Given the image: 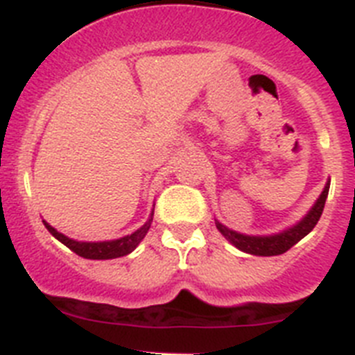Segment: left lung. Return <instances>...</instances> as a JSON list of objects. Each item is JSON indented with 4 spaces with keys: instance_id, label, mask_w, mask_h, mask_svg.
<instances>
[{
    "instance_id": "1",
    "label": "left lung",
    "mask_w": 355,
    "mask_h": 355,
    "mask_svg": "<svg viewBox=\"0 0 355 355\" xmlns=\"http://www.w3.org/2000/svg\"><path fill=\"white\" fill-rule=\"evenodd\" d=\"M329 187L330 180L327 181L325 189L320 193V198L316 199L313 208L305 214L304 219H300L298 223L289 226V228L282 230L280 233H272V235H246V233H239L235 230H230L228 226H224L217 219H215V226L223 233L224 239L230 241V244H233L237 250L244 251V253H250V255L257 257L282 255V253H286L287 250L295 246L296 242L302 241L305 235L313 232V228L318 224L320 217H322L323 208H325Z\"/></svg>"
}]
</instances>
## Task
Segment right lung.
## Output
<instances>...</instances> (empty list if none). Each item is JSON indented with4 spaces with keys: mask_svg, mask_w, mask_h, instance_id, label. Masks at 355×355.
I'll use <instances>...</instances> for the list:
<instances>
[{
    "mask_svg": "<svg viewBox=\"0 0 355 355\" xmlns=\"http://www.w3.org/2000/svg\"><path fill=\"white\" fill-rule=\"evenodd\" d=\"M153 214L147 219V223L138 228L136 232H132L131 235H125V237L114 239V241H100V242H83V241H73V239L66 237L64 233L57 232L53 226L42 220L44 226H46L48 232L53 235L59 242H62L64 246H68L69 250L77 253L78 257H84V259L89 260H109V259H118V257H125L129 255L131 251L136 250V246L144 241V237L147 235L148 228H150V223H153Z\"/></svg>",
    "mask_w": 355,
    "mask_h": 355,
    "instance_id": "1",
    "label": "right lung"
}]
</instances>
